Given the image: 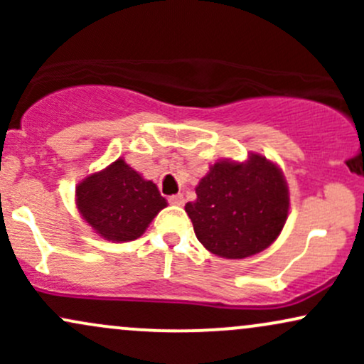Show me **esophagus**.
I'll use <instances>...</instances> for the list:
<instances>
[{
    "instance_id": "1",
    "label": "esophagus",
    "mask_w": 364,
    "mask_h": 364,
    "mask_svg": "<svg viewBox=\"0 0 364 364\" xmlns=\"http://www.w3.org/2000/svg\"><path fill=\"white\" fill-rule=\"evenodd\" d=\"M169 203H173V205H183V203H185V196H183L181 193L171 195L169 196Z\"/></svg>"
}]
</instances>
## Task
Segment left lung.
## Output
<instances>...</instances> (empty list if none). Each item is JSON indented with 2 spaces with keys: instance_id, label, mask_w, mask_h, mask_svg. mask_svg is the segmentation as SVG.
<instances>
[{
  "instance_id": "left-lung-1",
  "label": "left lung",
  "mask_w": 364,
  "mask_h": 364,
  "mask_svg": "<svg viewBox=\"0 0 364 364\" xmlns=\"http://www.w3.org/2000/svg\"><path fill=\"white\" fill-rule=\"evenodd\" d=\"M195 191L185 210L196 237L210 253L231 260L269 248L289 212L282 171L258 154L246 162H215Z\"/></svg>"
}]
</instances>
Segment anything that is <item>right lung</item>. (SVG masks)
Instances as JSON below:
<instances>
[{"instance_id":"obj_1","label":"right lung","mask_w":364,"mask_h":364,"mask_svg":"<svg viewBox=\"0 0 364 364\" xmlns=\"http://www.w3.org/2000/svg\"><path fill=\"white\" fill-rule=\"evenodd\" d=\"M168 202L157 186L123 159L87 176L77 186V207L87 224L107 241L140 237Z\"/></svg>"}]
</instances>
